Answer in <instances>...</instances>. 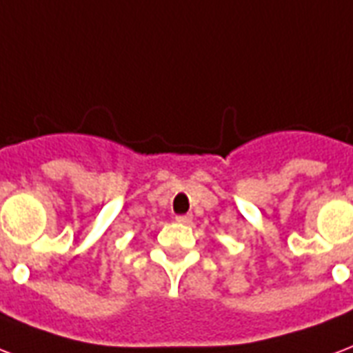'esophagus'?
I'll return each instance as SVG.
<instances>
[{
	"mask_svg": "<svg viewBox=\"0 0 353 353\" xmlns=\"http://www.w3.org/2000/svg\"><path fill=\"white\" fill-rule=\"evenodd\" d=\"M176 222L177 224H190V222H192V216H190V214H179V216H176Z\"/></svg>",
	"mask_w": 353,
	"mask_h": 353,
	"instance_id": "34e87169",
	"label": "esophagus"
}]
</instances>
